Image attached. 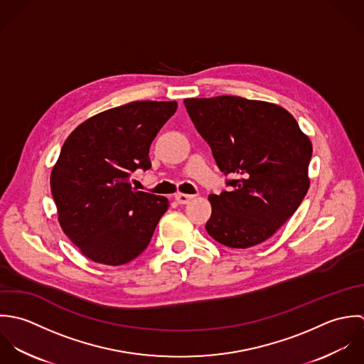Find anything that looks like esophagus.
<instances>
[{"label": "esophagus", "mask_w": 364, "mask_h": 364, "mask_svg": "<svg viewBox=\"0 0 364 364\" xmlns=\"http://www.w3.org/2000/svg\"><path fill=\"white\" fill-rule=\"evenodd\" d=\"M193 198H194V196H190V194H183V193L176 194V201L178 204H188Z\"/></svg>", "instance_id": "1"}]
</instances>
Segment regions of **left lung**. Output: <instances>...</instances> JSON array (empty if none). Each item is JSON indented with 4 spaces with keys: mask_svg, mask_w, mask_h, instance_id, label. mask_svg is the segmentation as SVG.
Instances as JSON below:
<instances>
[{
    "mask_svg": "<svg viewBox=\"0 0 364 364\" xmlns=\"http://www.w3.org/2000/svg\"><path fill=\"white\" fill-rule=\"evenodd\" d=\"M230 191L208 200L205 229L220 245L246 249L273 236L302 203L312 156L309 138L280 105L233 95L186 98Z\"/></svg>",
    "mask_w": 364,
    "mask_h": 364,
    "instance_id": "1",
    "label": "left lung"
}]
</instances>
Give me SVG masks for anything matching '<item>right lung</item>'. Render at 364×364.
Masks as SVG:
<instances>
[{
  "mask_svg": "<svg viewBox=\"0 0 364 364\" xmlns=\"http://www.w3.org/2000/svg\"><path fill=\"white\" fill-rule=\"evenodd\" d=\"M177 109L176 101H134L100 112L66 139L52 168L59 223L90 260L121 266L150 242L168 200L131 186L150 168L149 147Z\"/></svg>",
  "mask_w": 364,
  "mask_h": 364,
  "instance_id": "add662e5",
  "label": "right lung"
}]
</instances>
